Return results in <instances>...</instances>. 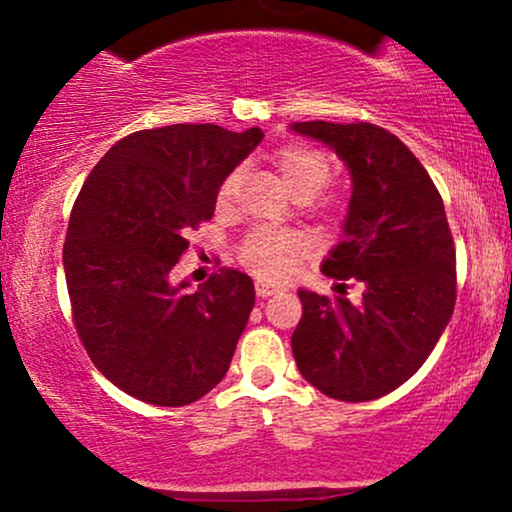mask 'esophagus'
Listing matches in <instances>:
<instances>
[{
  "instance_id": "34e87169",
  "label": "esophagus",
  "mask_w": 512,
  "mask_h": 512,
  "mask_svg": "<svg viewBox=\"0 0 512 512\" xmlns=\"http://www.w3.org/2000/svg\"><path fill=\"white\" fill-rule=\"evenodd\" d=\"M255 291H257V296H260V298H269V296H274V293H279L281 289H279V286H274V284H267V281H257Z\"/></svg>"
}]
</instances>
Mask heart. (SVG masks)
I'll return each mask as SVG.
<instances>
[{
  "label": "heart",
  "instance_id": "heart-1",
  "mask_svg": "<svg viewBox=\"0 0 512 512\" xmlns=\"http://www.w3.org/2000/svg\"><path fill=\"white\" fill-rule=\"evenodd\" d=\"M274 166L279 168L289 190L298 199L315 197L322 187L327 185L332 175V163L322 151L310 149V146L289 144L281 146L274 154ZM243 182V168L231 170L219 187V204L228 207L233 202ZM325 209H334L337 204L327 199L322 204ZM308 250V240L296 231H276V228H255L245 236L238 248V262L248 272L260 279L279 281L291 272L298 257Z\"/></svg>",
  "mask_w": 512,
  "mask_h": 512
}]
</instances>
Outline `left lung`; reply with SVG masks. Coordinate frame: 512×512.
<instances>
[{"instance_id": "obj_1", "label": "left lung", "mask_w": 512, "mask_h": 512, "mask_svg": "<svg viewBox=\"0 0 512 512\" xmlns=\"http://www.w3.org/2000/svg\"><path fill=\"white\" fill-rule=\"evenodd\" d=\"M327 144L351 173L344 236L322 272L363 284V301L298 291L303 315L291 349L322 395L370 402L407 383L455 308V243L443 199L419 158L370 122H293ZM342 286L344 291V284Z\"/></svg>"}]
</instances>
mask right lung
<instances>
[{
    "label": "right lung",
    "instance_id": "1",
    "mask_svg": "<svg viewBox=\"0 0 512 512\" xmlns=\"http://www.w3.org/2000/svg\"><path fill=\"white\" fill-rule=\"evenodd\" d=\"M260 127L168 125L120 139L76 197L64 276L76 332L110 383L156 407H185L226 375L255 286L221 269L197 291L170 272L209 221L223 178L262 142Z\"/></svg>",
    "mask_w": 512,
    "mask_h": 512
}]
</instances>
